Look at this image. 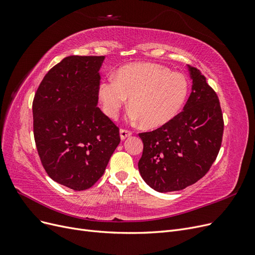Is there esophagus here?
Returning <instances> with one entry per match:
<instances>
[{
    "label": "esophagus",
    "mask_w": 255,
    "mask_h": 255,
    "mask_svg": "<svg viewBox=\"0 0 255 255\" xmlns=\"http://www.w3.org/2000/svg\"><path fill=\"white\" fill-rule=\"evenodd\" d=\"M132 134H133V132H132V130H129V129H127V128H121L120 129V137H121L122 140H125L126 138L129 137Z\"/></svg>",
    "instance_id": "34e87169"
}]
</instances>
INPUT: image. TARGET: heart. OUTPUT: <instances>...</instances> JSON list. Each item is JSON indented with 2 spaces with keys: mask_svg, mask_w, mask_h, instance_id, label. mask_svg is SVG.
Listing matches in <instances>:
<instances>
[{
  "mask_svg": "<svg viewBox=\"0 0 255 255\" xmlns=\"http://www.w3.org/2000/svg\"><path fill=\"white\" fill-rule=\"evenodd\" d=\"M188 82L183 74L150 63L121 67L115 79L104 80L99 86V98L104 113L116 118L129 99V111L141 126L155 128L166 125L179 114L187 98Z\"/></svg>",
  "mask_w": 255,
  "mask_h": 255,
  "instance_id": "heart-1",
  "label": "heart"
}]
</instances>
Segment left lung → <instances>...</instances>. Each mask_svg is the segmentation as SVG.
<instances>
[{
  "mask_svg": "<svg viewBox=\"0 0 255 255\" xmlns=\"http://www.w3.org/2000/svg\"><path fill=\"white\" fill-rule=\"evenodd\" d=\"M191 94L183 112L160 128L139 133L143 142L138 169L158 192L176 191L195 184L217 157L223 117L217 94L199 69L189 67Z\"/></svg>",
  "mask_w": 255,
  "mask_h": 255,
  "instance_id": "left-lung-1",
  "label": "left lung"
}]
</instances>
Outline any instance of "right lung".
<instances>
[{
	"label": "right lung",
	"instance_id": "add662e5",
	"mask_svg": "<svg viewBox=\"0 0 255 255\" xmlns=\"http://www.w3.org/2000/svg\"><path fill=\"white\" fill-rule=\"evenodd\" d=\"M103 60L64 58L44 75L33 101L34 138L44 170L76 191L94 186L120 143L119 128L97 105Z\"/></svg>",
	"mask_w": 255,
	"mask_h": 255
}]
</instances>
